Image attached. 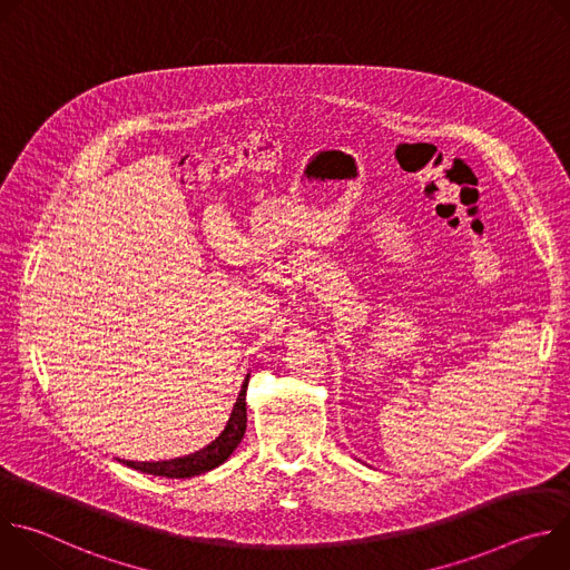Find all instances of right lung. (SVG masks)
<instances>
[{
    "instance_id": "right-lung-1",
    "label": "right lung",
    "mask_w": 570,
    "mask_h": 570,
    "mask_svg": "<svg viewBox=\"0 0 570 570\" xmlns=\"http://www.w3.org/2000/svg\"><path fill=\"white\" fill-rule=\"evenodd\" d=\"M246 390H248V379L243 383L238 399L234 403V411L229 415V422L225 426V431L203 451H196L191 455L185 458H176V460H165V462H132V460H124L126 466L137 469L141 473H153V475H165V478H191V475H200L218 464H223L232 451L238 446V442L246 435Z\"/></svg>"
}]
</instances>
